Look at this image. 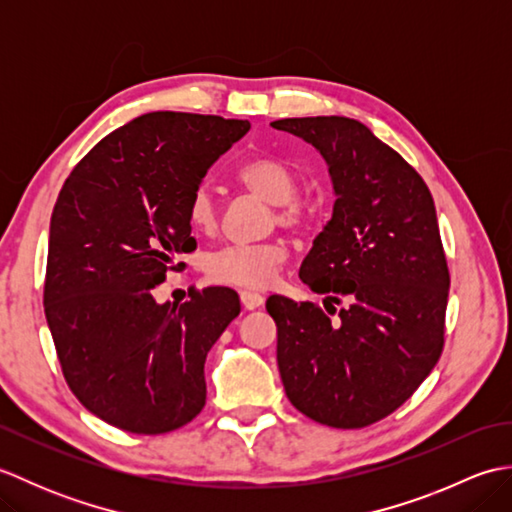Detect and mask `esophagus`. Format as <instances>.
<instances>
[{"mask_svg":"<svg viewBox=\"0 0 512 512\" xmlns=\"http://www.w3.org/2000/svg\"><path fill=\"white\" fill-rule=\"evenodd\" d=\"M239 301H242L244 310H257L264 303V297L253 290H242L239 292Z\"/></svg>","mask_w":512,"mask_h":512,"instance_id":"esophagus-1","label":"esophagus"}]
</instances>
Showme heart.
Segmentation results:
<instances>
[{
    "mask_svg": "<svg viewBox=\"0 0 512 512\" xmlns=\"http://www.w3.org/2000/svg\"><path fill=\"white\" fill-rule=\"evenodd\" d=\"M246 191L270 206H277V220L284 226H297L306 220V209L297 202L299 176L281 160L248 162L237 173ZM189 224L195 231H209L217 220V206L211 191L198 187L187 206ZM286 262V248L275 242L224 246L209 257L206 273L217 284L262 290L273 284L279 268Z\"/></svg>",
    "mask_w": 512,
    "mask_h": 512,
    "instance_id": "obj_1",
    "label": "heart"
}]
</instances>
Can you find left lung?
<instances>
[{"label":"left lung","mask_w":512,"mask_h":512,"mask_svg":"<svg viewBox=\"0 0 512 512\" xmlns=\"http://www.w3.org/2000/svg\"><path fill=\"white\" fill-rule=\"evenodd\" d=\"M319 151L334 191L330 222L299 277L348 299L340 317L273 295L277 365L288 400L314 422L361 429L398 409L436 367L449 268L427 184L361 121L345 116L270 123Z\"/></svg>","instance_id":"obj_1"}]
</instances>
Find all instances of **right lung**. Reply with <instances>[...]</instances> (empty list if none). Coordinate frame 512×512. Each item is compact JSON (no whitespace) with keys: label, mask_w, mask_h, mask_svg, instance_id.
<instances>
[{"label":"right lung","mask_w":512,"mask_h":512,"mask_svg":"<svg viewBox=\"0 0 512 512\" xmlns=\"http://www.w3.org/2000/svg\"><path fill=\"white\" fill-rule=\"evenodd\" d=\"M248 129L235 118L149 112L105 136L63 184L43 306L72 394L112 427L156 436L204 407L206 354L239 299L211 286L158 303L154 288L195 248L193 191Z\"/></svg>","instance_id":"1"}]
</instances>
